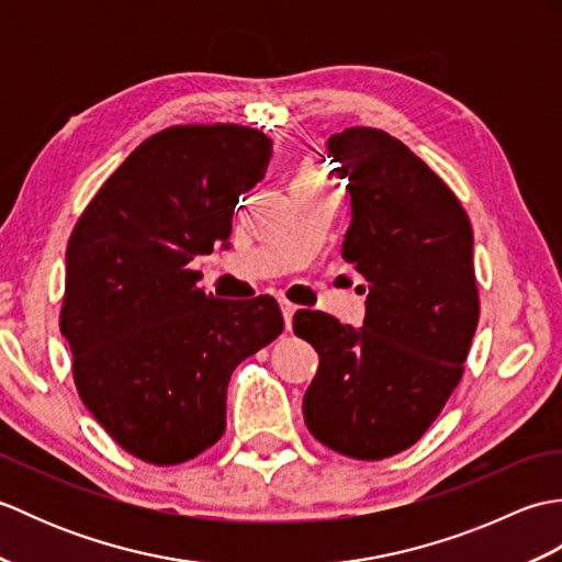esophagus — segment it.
I'll return each instance as SVG.
<instances>
[{
	"label": "esophagus",
	"instance_id": "1",
	"mask_svg": "<svg viewBox=\"0 0 562 562\" xmlns=\"http://www.w3.org/2000/svg\"><path fill=\"white\" fill-rule=\"evenodd\" d=\"M280 308H282V316H284V328H292V316L296 314V308L300 306H294V304H290V302H280Z\"/></svg>",
	"mask_w": 562,
	"mask_h": 562
}]
</instances>
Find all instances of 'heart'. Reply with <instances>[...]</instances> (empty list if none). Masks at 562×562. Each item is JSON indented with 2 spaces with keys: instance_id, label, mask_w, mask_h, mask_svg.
I'll return each mask as SVG.
<instances>
[{
  "instance_id": "heart-1",
  "label": "heart",
  "mask_w": 562,
  "mask_h": 562,
  "mask_svg": "<svg viewBox=\"0 0 562 562\" xmlns=\"http://www.w3.org/2000/svg\"><path fill=\"white\" fill-rule=\"evenodd\" d=\"M300 176H304V178H314V176H318L316 171H312V169H306L304 173H300Z\"/></svg>"
}]
</instances>
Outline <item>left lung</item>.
<instances>
[{"mask_svg": "<svg viewBox=\"0 0 562 562\" xmlns=\"http://www.w3.org/2000/svg\"><path fill=\"white\" fill-rule=\"evenodd\" d=\"M348 178L352 220L342 258L367 280L360 328L324 312L294 314L318 352L304 423L321 445L376 461L413 447L463 374L479 288L473 229L447 183L381 130L328 137Z\"/></svg>", "mask_w": 562, "mask_h": 562, "instance_id": "left-lung-1", "label": "left lung"}]
</instances>
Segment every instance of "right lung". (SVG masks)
I'll return each mask as SVG.
<instances>
[{"mask_svg":"<svg viewBox=\"0 0 562 562\" xmlns=\"http://www.w3.org/2000/svg\"><path fill=\"white\" fill-rule=\"evenodd\" d=\"M272 142L244 125H176L117 166L67 244L59 330L75 384L133 457L173 465L226 427V386L280 336L272 296L217 300L188 262L229 248L238 195L266 176Z\"/></svg>","mask_w":562,"mask_h":562,"instance_id":"add662e5","label":"right lung"}]
</instances>
